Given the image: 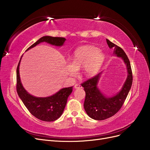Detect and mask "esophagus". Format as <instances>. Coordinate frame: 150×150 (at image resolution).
<instances>
[{
  "instance_id": "34e87169",
  "label": "esophagus",
  "mask_w": 150,
  "mask_h": 150,
  "mask_svg": "<svg viewBox=\"0 0 150 150\" xmlns=\"http://www.w3.org/2000/svg\"><path fill=\"white\" fill-rule=\"evenodd\" d=\"M82 88H83L82 86L79 84H76L74 85V88H75V89H81Z\"/></svg>"
}]
</instances>
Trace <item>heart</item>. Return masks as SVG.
<instances>
[{
    "instance_id": "obj_1",
    "label": "heart",
    "mask_w": 150,
    "mask_h": 150,
    "mask_svg": "<svg viewBox=\"0 0 150 150\" xmlns=\"http://www.w3.org/2000/svg\"><path fill=\"white\" fill-rule=\"evenodd\" d=\"M103 52L93 46H83L78 49L66 64V72L71 78L78 74V69L83 67V74L86 77L96 74L104 60Z\"/></svg>"
}]
</instances>
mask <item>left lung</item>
I'll return each mask as SVG.
<instances>
[{
  "instance_id": "1",
  "label": "left lung",
  "mask_w": 150,
  "mask_h": 150,
  "mask_svg": "<svg viewBox=\"0 0 150 150\" xmlns=\"http://www.w3.org/2000/svg\"><path fill=\"white\" fill-rule=\"evenodd\" d=\"M106 42L109 47L113 49V55L121 57L126 67L128 75L120 91L112 96H106L101 93L98 88V83L103 71L81 84L86 92L84 103V110L90 117L99 121L109 118L115 115L120 110L129 92L133 82L130 62L126 53L120 47L107 39Z\"/></svg>"
}]
</instances>
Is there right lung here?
Returning a JSON list of instances; mask_svg holds the SVG:
<instances>
[{
  "label": "right lung",
  "instance_id": "1",
  "mask_svg": "<svg viewBox=\"0 0 150 150\" xmlns=\"http://www.w3.org/2000/svg\"><path fill=\"white\" fill-rule=\"evenodd\" d=\"M66 39L52 36H43L30 46L25 51L33 48L41 42H47L52 46H63ZM21 57V58H22ZM21 58L17 67V92L29 111L38 119L51 122L57 120L62 114L67 103L68 97L72 91V86L62 88L54 94L48 97H36L29 94L22 86L19 73Z\"/></svg>",
  "mask_w": 150,
  "mask_h": 150
}]
</instances>
